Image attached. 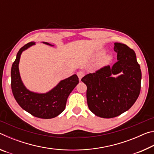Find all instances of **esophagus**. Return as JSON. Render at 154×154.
I'll return each mask as SVG.
<instances>
[{"instance_id":"esophagus-1","label":"esophagus","mask_w":154,"mask_h":154,"mask_svg":"<svg viewBox=\"0 0 154 154\" xmlns=\"http://www.w3.org/2000/svg\"><path fill=\"white\" fill-rule=\"evenodd\" d=\"M77 75L78 77H79V80H81V79H82V78L85 75V72L83 71H79L77 72Z\"/></svg>"}]
</instances>
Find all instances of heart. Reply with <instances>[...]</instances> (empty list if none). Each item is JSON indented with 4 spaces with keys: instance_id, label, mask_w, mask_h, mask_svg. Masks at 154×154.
Segmentation results:
<instances>
[{
    "instance_id": "obj_1",
    "label": "heart",
    "mask_w": 154,
    "mask_h": 154,
    "mask_svg": "<svg viewBox=\"0 0 154 154\" xmlns=\"http://www.w3.org/2000/svg\"><path fill=\"white\" fill-rule=\"evenodd\" d=\"M98 56L102 55V54H103V51L99 52V53H98ZM111 57L110 56H109V55L105 56H104L103 58L100 60V64L102 65V66H103V65L108 64L109 63V62H111Z\"/></svg>"
}]
</instances>
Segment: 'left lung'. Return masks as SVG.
Returning <instances> with one entry per match:
<instances>
[{"label": "left lung", "instance_id": "8db88e82", "mask_svg": "<svg viewBox=\"0 0 154 154\" xmlns=\"http://www.w3.org/2000/svg\"><path fill=\"white\" fill-rule=\"evenodd\" d=\"M114 45L118 61L111 67L105 66L82 79L87 86L88 107L103 118H115L128 110L140 91L141 71L134 51L123 43ZM118 73L122 75L111 77Z\"/></svg>", "mask_w": 154, "mask_h": 154}]
</instances>
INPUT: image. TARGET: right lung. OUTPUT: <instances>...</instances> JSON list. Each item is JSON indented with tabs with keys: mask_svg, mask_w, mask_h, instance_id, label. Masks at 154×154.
I'll list each match as a JSON object with an SVG mask.
<instances>
[{
	"mask_svg": "<svg viewBox=\"0 0 154 154\" xmlns=\"http://www.w3.org/2000/svg\"><path fill=\"white\" fill-rule=\"evenodd\" d=\"M43 43L51 45L48 43ZM35 44V42L26 44L17 52L11 71L12 92L18 105L32 116L42 119L54 118L64 110L67 98L79 83V78L77 75H72L61 81L46 94L34 93L28 90L21 80L18 65L22 51Z\"/></svg>",
	"mask_w": 154,
	"mask_h": 154,
	"instance_id": "add662e5",
	"label": "right lung"
}]
</instances>
